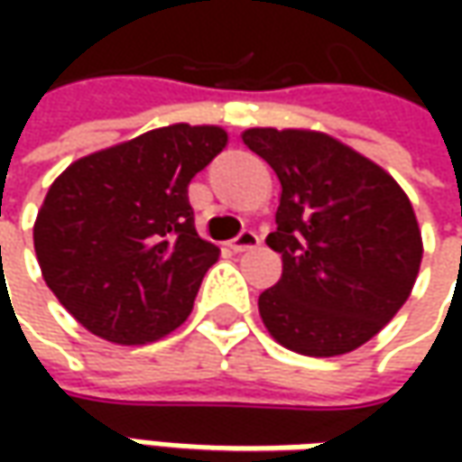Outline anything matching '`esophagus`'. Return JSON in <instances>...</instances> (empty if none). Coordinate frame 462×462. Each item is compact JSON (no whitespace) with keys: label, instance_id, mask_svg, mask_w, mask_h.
Returning <instances> with one entry per match:
<instances>
[{"label":"esophagus","instance_id":"34e87169","mask_svg":"<svg viewBox=\"0 0 462 462\" xmlns=\"http://www.w3.org/2000/svg\"><path fill=\"white\" fill-rule=\"evenodd\" d=\"M259 246V236L254 231H241L236 239L231 241V249L234 252H249V249H257Z\"/></svg>","mask_w":462,"mask_h":462}]
</instances>
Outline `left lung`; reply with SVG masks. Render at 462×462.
<instances>
[{
	"instance_id": "1",
	"label": "left lung",
	"mask_w": 462,
	"mask_h": 462,
	"mask_svg": "<svg viewBox=\"0 0 462 462\" xmlns=\"http://www.w3.org/2000/svg\"><path fill=\"white\" fill-rule=\"evenodd\" d=\"M244 143L280 180L267 246L282 277L259 295L275 342L334 357L373 339L406 303L421 264V231L399 182L319 131L249 128Z\"/></svg>"
}]
</instances>
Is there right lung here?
Masks as SVG:
<instances>
[{
    "label": "right lung",
    "mask_w": 462,
    "mask_h": 462,
    "mask_svg": "<svg viewBox=\"0 0 462 462\" xmlns=\"http://www.w3.org/2000/svg\"><path fill=\"white\" fill-rule=\"evenodd\" d=\"M226 143L218 125L174 123L84 156L51 185L32 228L35 254L81 327L146 345L189 316L221 252L198 236L187 185Z\"/></svg>",
    "instance_id": "right-lung-1"
}]
</instances>
